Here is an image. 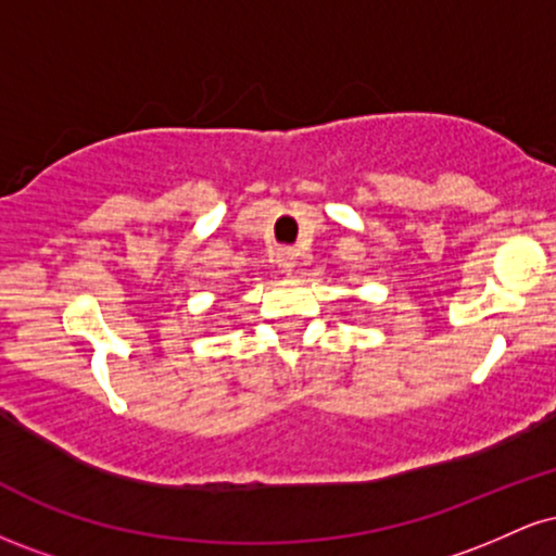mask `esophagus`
Returning a JSON list of instances; mask_svg holds the SVG:
<instances>
[{
    "instance_id": "esophagus-1",
    "label": "esophagus",
    "mask_w": 556,
    "mask_h": 556,
    "mask_svg": "<svg viewBox=\"0 0 556 556\" xmlns=\"http://www.w3.org/2000/svg\"><path fill=\"white\" fill-rule=\"evenodd\" d=\"M277 266L285 274L295 271V266H298V251H295V248H279V251H277Z\"/></svg>"
}]
</instances>
